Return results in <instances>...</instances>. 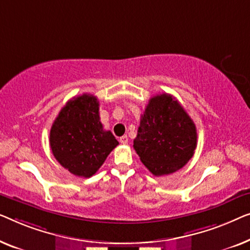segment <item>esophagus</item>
Here are the masks:
<instances>
[{
    "label": "esophagus",
    "instance_id": "34e87169",
    "mask_svg": "<svg viewBox=\"0 0 250 250\" xmlns=\"http://www.w3.org/2000/svg\"><path fill=\"white\" fill-rule=\"evenodd\" d=\"M119 140H120V143L121 144H126V143H128V136H122V137H120V139H119Z\"/></svg>",
    "mask_w": 250,
    "mask_h": 250
}]
</instances>
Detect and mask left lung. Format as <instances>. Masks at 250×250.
Instances as JSON below:
<instances>
[{
    "mask_svg": "<svg viewBox=\"0 0 250 250\" xmlns=\"http://www.w3.org/2000/svg\"><path fill=\"white\" fill-rule=\"evenodd\" d=\"M197 130L180 103L168 94L152 97L140 118L133 148L156 177L180 170L194 155Z\"/></svg>",
    "mask_w": 250,
    "mask_h": 250,
    "instance_id": "left-lung-1",
    "label": "left lung"
}]
</instances>
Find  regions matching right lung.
Segmentation results:
<instances>
[{
  "instance_id": "add662e5",
  "label": "right lung",
  "mask_w": 250,
  "mask_h": 250,
  "mask_svg": "<svg viewBox=\"0 0 250 250\" xmlns=\"http://www.w3.org/2000/svg\"><path fill=\"white\" fill-rule=\"evenodd\" d=\"M119 145L100 121L97 97L83 94L73 97L60 111L50 131V146L63 167L77 177L89 178Z\"/></svg>"
}]
</instances>
